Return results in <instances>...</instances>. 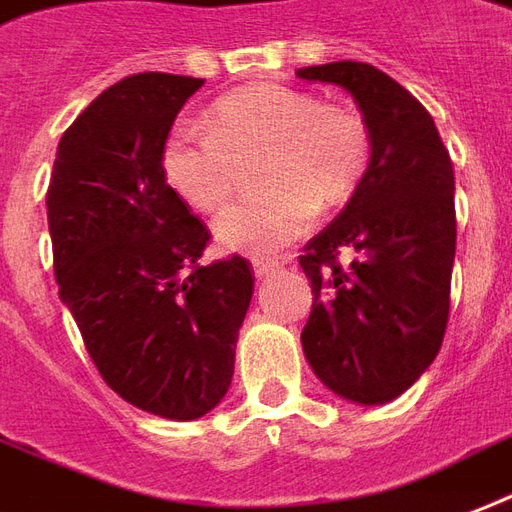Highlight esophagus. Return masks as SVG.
Masks as SVG:
<instances>
[{"label": "esophagus", "instance_id": "34e87169", "mask_svg": "<svg viewBox=\"0 0 512 512\" xmlns=\"http://www.w3.org/2000/svg\"><path fill=\"white\" fill-rule=\"evenodd\" d=\"M252 268H255L257 279H268L271 273L279 271V263H268V260H255V263H252Z\"/></svg>", "mask_w": 512, "mask_h": 512}]
</instances>
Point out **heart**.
Returning <instances> with one entry per match:
<instances>
[{"instance_id":"1","label":"heart","mask_w":512,"mask_h":512,"mask_svg":"<svg viewBox=\"0 0 512 512\" xmlns=\"http://www.w3.org/2000/svg\"><path fill=\"white\" fill-rule=\"evenodd\" d=\"M204 126L179 123L161 147L163 179L190 209L220 212L236 190V166L260 152L257 182L271 190L214 222V239L228 252L279 255L314 225L319 206L349 201L368 171L365 120L290 85L230 91L206 109Z\"/></svg>"}]
</instances>
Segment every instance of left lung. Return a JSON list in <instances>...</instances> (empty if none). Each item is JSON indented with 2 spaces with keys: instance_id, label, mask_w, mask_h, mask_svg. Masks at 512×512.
Segmentation results:
<instances>
[{
  "instance_id": "obj_1",
  "label": "left lung",
  "mask_w": 512,
  "mask_h": 512,
  "mask_svg": "<svg viewBox=\"0 0 512 512\" xmlns=\"http://www.w3.org/2000/svg\"><path fill=\"white\" fill-rule=\"evenodd\" d=\"M295 74L343 88L370 134L365 177L300 255L314 292L300 343L333 395L384 405L416 384L446 333L454 166L432 115L376 66L333 61Z\"/></svg>"
}]
</instances>
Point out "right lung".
Wrapping results in <instances>:
<instances>
[{"label":"right lung","mask_w":512,"mask_h":512,"mask_svg":"<svg viewBox=\"0 0 512 512\" xmlns=\"http://www.w3.org/2000/svg\"><path fill=\"white\" fill-rule=\"evenodd\" d=\"M204 80L131 74L61 136L48 187L58 295L109 389L171 421L228 392L255 279L244 257L198 265L209 230L161 174V147Z\"/></svg>","instance_id":"add662e5"}]
</instances>
